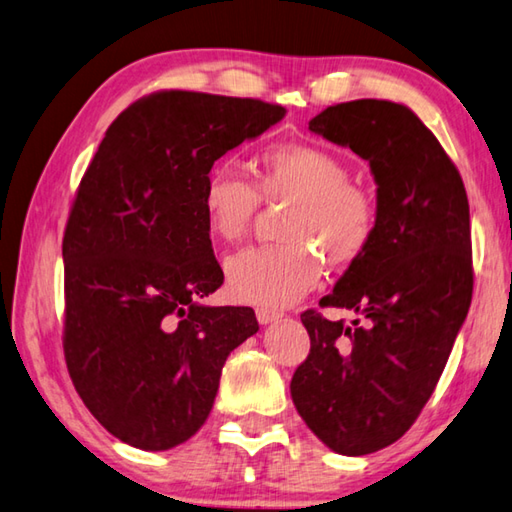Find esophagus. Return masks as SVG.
<instances>
[{
    "instance_id": "obj_1",
    "label": "esophagus",
    "mask_w": 512,
    "mask_h": 512,
    "mask_svg": "<svg viewBox=\"0 0 512 512\" xmlns=\"http://www.w3.org/2000/svg\"><path fill=\"white\" fill-rule=\"evenodd\" d=\"M255 315H257L259 324H271V322H275V320H280V318H282L280 313H277V311H271V309H257V311H255Z\"/></svg>"
}]
</instances>
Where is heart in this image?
Wrapping results in <instances>:
<instances>
[{
  "instance_id": "b5f03b06",
  "label": "heart",
  "mask_w": 512,
  "mask_h": 512,
  "mask_svg": "<svg viewBox=\"0 0 512 512\" xmlns=\"http://www.w3.org/2000/svg\"><path fill=\"white\" fill-rule=\"evenodd\" d=\"M264 203H291L280 246L248 248L226 264L228 295L241 304L282 309L318 284L321 253L331 266H349L365 253L376 230V206L349 183L336 154L306 143L271 145L255 161V185L230 167L206 176L201 210L206 230L221 244L246 235Z\"/></svg>"
}]
</instances>
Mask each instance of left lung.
Masks as SVG:
<instances>
[{
	"instance_id": "obj_1",
	"label": "left lung",
	"mask_w": 512,
	"mask_h": 512,
	"mask_svg": "<svg viewBox=\"0 0 512 512\" xmlns=\"http://www.w3.org/2000/svg\"><path fill=\"white\" fill-rule=\"evenodd\" d=\"M309 129L369 161L376 230L322 297L362 318L302 313L311 351L291 380L295 410L338 454L401 439L430 401L472 300L470 208L461 174L410 107L351 100Z\"/></svg>"
}]
</instances>
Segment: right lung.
Wrapping results in <instances>:
<instances>
[{"label": "right lung", "mask_w": 512, "mask_h": 512, "mask_svg": "<svg viewBox=\"0 0 512 512\" xmlns=\"http://www.w3.org/2000/svg\"><path fill=\"white\" fill-rule=\"evenodd\" d=\"M253 98L159 91L109 125L62 241L64 358L82 403L138 450L199 432L250 306H208L224 284L201 210L212 165L280 123Z\"/></svg>", "instance_id": "add662e5"}]
</instances>
